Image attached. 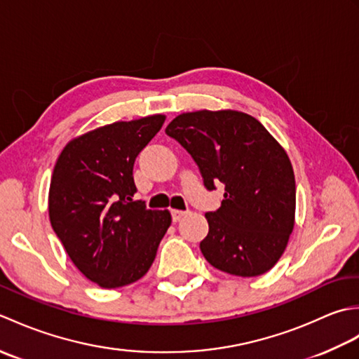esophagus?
<instances>
[{"label": "esophagus", "mask_w": 359, "mask_h": 359, "mask_svg": "<svg viewBox=\"0 0 359 359\" xmlns=\"http://www.w3.org/2000/svg\"><path fill=\"white\" fill-rule=\"evenodd\" d=\"M188 215V211H180V210H172L171 211V216H172V220L174 222H177V220H180L184 216Z\"/></svg>", "instance_id": "1"}]
</instances>
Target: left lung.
I'll list each match as a JSON object with an SVG mask.
<instances>
[{
    "label": "left lung",
    "mask_w": 359,
    "mask_h": 359,
    "mask_svg": "<svg viewBox=\"0 0 359 359\" xmlns=\"http://www.w3.org/2000/svg\"><path fill=\"white\" fill-rule=\"evenodd\" d=\"M165 133L191 154L207 189L225 185L220 208L205 215L203 257L233 276L271 270L294 226V174L285 149L261 121L233 109L184 112Z\"/></svg>",
    "instance_id": "8db88e82"
}]
</instances>
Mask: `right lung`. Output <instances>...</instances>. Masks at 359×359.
I'll list each match as a JSON object with an SVG mask.
<instances>
[{"label":"right lung","mask_w":359,"mask_h":359,"mask_svg":"<svg viewBox=\"0 0 359 359\" xmlns=\"http://www.w3.org/2000/svg\"><path fill=\"white\" fill-rule=\"evenodd\" d=\"M165 116L116 121L75 137L63 148L49 188V219L74 265L102 288L139 280L171 225L168 210L134 201L135 157Z\"/></svg>","instance_id":"1"}]
</instances>
